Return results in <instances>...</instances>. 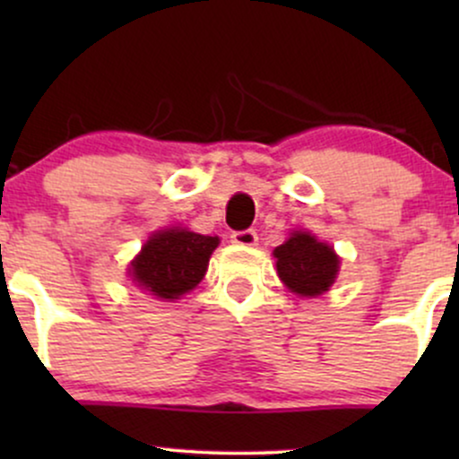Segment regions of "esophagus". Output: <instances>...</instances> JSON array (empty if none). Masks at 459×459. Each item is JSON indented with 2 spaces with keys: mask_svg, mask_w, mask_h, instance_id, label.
I'll use <instances>...</instances> for the list:
<instances>
[{
  "mask_svg": "<svg viewBox=\"0 0 459 459\" xmlns=\"http://www.w3.org/2000/svg\"><path fill=\"white\" fill-rule=\"evenodd\" d=\"M230 241L237 246H256V241H259V237L252 229H246V230H235L233 235H230Z\"/></svg>",
  "mask_w": 459,
  "mask_h": 459,
  "instance_id": "34e87169",
  "label": "esophagus"
}]
</instances>
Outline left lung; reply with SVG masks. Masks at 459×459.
<instances>
[{
	"label": "left lung",
	"instance_id": "1",
	"mask_svg": "<svg viewBox=\"0 0 459 459\" xmlns=\"http://www.w3.org/2000/svg\"><path fill=\"white\" fill-rule=\"evenodd\" d=\"M281 281L299 296H319L328 291L339 272V256L328 244L310 233H293L273 250Z\"/></svg>",
	"mask_w": 459,
	"mask_h": 459
}]
</instances>
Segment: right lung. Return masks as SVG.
<instances>
[{
  "label": "right lung",
  "mask_w": 459,
  "mask_h": 459,
  "mask_svg": "<svg viewBox=\"0 0 459 459\" xmlns=\"http://www.w3.org/2000/svg\"><path fill=\"white\" fill-rule=\"evenodd\" d=\"M218 244V237L166 229L146 241L138 259L131 263V276L152 296L177 299L203 281Z\"/></svg>",
  "instance_id": "add662e5"
}]
</instances>
